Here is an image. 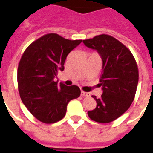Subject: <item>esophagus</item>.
I'll list each match as a JSON object with an SVG mask.
<instances>
[{
	"instance_id": "34e87169",
	"label": "esophagus",
	"mask_w": 153,
	"mask_h": 153,
	"mask_svg": "<svg viewBox=\"0 0 153 153\" xmlns=\"http://www.w3.org/2000/svg\"><path fill=\"white\" fill-rule=\"evenodd\" d=\"M81 95L83 97H90V93H87V92H82L81 93Z\"/></svg>"
}]
</instances>
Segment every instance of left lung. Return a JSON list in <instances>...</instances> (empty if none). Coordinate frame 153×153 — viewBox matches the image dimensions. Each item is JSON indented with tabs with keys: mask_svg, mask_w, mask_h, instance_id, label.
Segmentation results:
<instances>
[{
	"mask_svg": "<svg viewBox=\"0 0 153 153\" xmlns=\"http://www.w3.org/2000/svg\"><path fill=\"white\" fill-rule=\"evenodd\" d=\"M86 47L96 50L102 60L100 98L93 96L97 106L88 111L91 120L110 123L129 108L134 99L138 82V69L131 51L120 41L107 34L83 40Z\"/></svg>",
	"mask_w": 153,
	"mask_h": 153,
	"instance_id": "1",
	"label": "left lung"
}]
</instances>
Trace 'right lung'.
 Masks as SVG:
<instances>
[{
	"instance_id": "right-lung-1",
	"label": "right lung",
	"mask_w": 153,
	"mask_h": 153,
	"mask_svg": "<svg viewBox=\"0 0 153 153\" xmlns=\"http://www.w3.org/2000/svg\"><path fill=\"white\" fill-rule=\"evenodd\" d=\"M81 42L48 33L32 42L23 54L17 71L19 93L27 109L41 122L60 120L69 102L80 96L78 86L59 85L54 79L65 69L68 54Z\"/></svg>"
}]
</instances>
